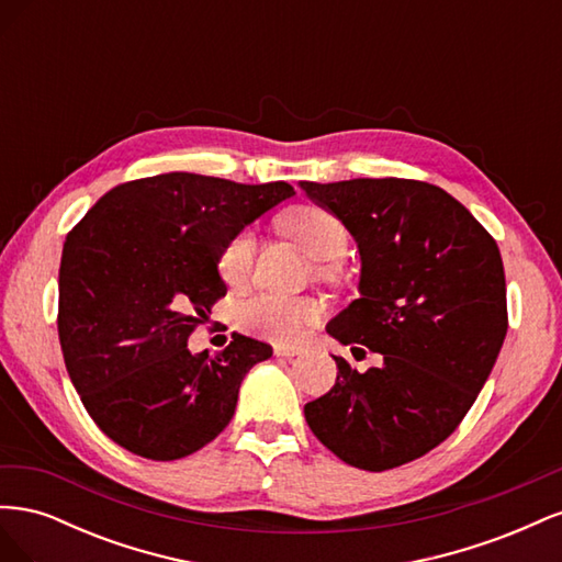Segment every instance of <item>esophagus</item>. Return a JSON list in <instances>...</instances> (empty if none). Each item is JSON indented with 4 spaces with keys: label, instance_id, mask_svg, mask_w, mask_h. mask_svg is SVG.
<instances>
[{
    "label": "esophagus",
    "instance_id": "obj_1",
    "mask_svg": "<svg viewBox=\"0 0 562 562\" xmlns=\"http://www.w3.org/2000/svg\"><path fill=\"white\" fill-rule=\"evenodd\" d=\"M304 349L302 347H288V345H277L274 353L283 356V359H291V356H300Z\"/></svg>",
    "mask_w": 562,
    "mask_h": 562
}]
</instances>
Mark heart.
Returning a JSON list of instances; mask_svg holds the SVG:
<instances>
[{
    "label": "heart",
    "mask_w": 562,
    "mask_h": 562,
    "mask_svg": "<svg viewBox=\"0 0 562 562\" xmlns=\"http://www.w3.org/2000/svg\"><path fill=\"white\" fill-rule=\"evenodd\" d=\"M283 229L307 250L318 262H335L342 258L349 246V232L339 215L323 206H300L283 217ZM258 241L250 229L236 232L220 248L217 274L229 288L248 283L255 265ZM323 277L333 274V265H321ZM321 316V307L307 297H288L277 293H258L236 304V323L252 335L277 339V342H295L307 333Z\"/></svg>",
    "instance_id": "obj_1"
}]
</instances>
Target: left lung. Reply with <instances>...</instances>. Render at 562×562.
<instances>
[{
  "label": "left lung",
  "mask_w": 562,
  "mask_h": 562,
  "mask_svg": "<svg viewBox=\"0 0 562 562\" xmlns=\"http://www.w3.org/2000/svg\"><path fill=\"white\" fill-rule=\"evenodd\" d=\"M359 244L361 297L328 333L382 353L304 405L314 436L349 467L386 471L427 454L471 411L504 345L506 281L490 232L446 190L422 180L300 182Z\"/></svg>",
  "instance_id": "left-lung-1"
}]
</instances>
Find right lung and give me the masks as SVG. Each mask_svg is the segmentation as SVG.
Wrapping results in <instances>:
<instances>
[{"instance_id":"right-lung-1","label":"right lung","mask_w":562,"mask_h":562,"mask_svg":"<svg viewBox=\"0 0 562 562\" xmlns=\"http://www.w3.org/2000/svg\"><path fill=\"white\" fill-rule=\"evenodd\" d=\"M288 182L164 173L116 184L70 229L58 274L67 375L98 429L157 462L201 450L234 417L246 372L271 347L239 333L215 356L187 339L227 285L217 255Z\"/></svg>"}]
</instances>
